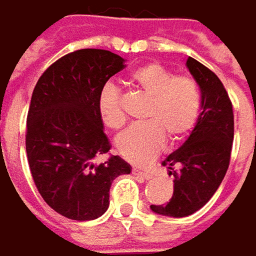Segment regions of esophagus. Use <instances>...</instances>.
<instances>
[{"mask_svg": "<svg viewBox=\"0 0 256 256\" xmlns=\"http://www.w3.org/2000/svg\"><path fill=\"white\" fill-rule=\"evenodd\" d=\"M133 174L142 176V177H145V178H151L152 177V174L150 172H144V170H139V168H133Z\"/></svg>", "mask_w": 256, "mask_h": 256, "instance_id": "esophagus-1", "label": "esophagus"}]
</instances>
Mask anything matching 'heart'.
Instances as JSON below:
<instances>
[{"instance_id": "heart-1", "label": "heart", "mask_w": 256, "mask_h": 256, "mask_svg": "<svg viewBox=\"0 0 256 256\" xmlns=\"http://www.w3.org/2000/svg\"><path fill=\"white\" fill-rule=\"evenodd\" d=\"M136 86L151 100L145 110V123L133 124L116 140L118 154L133 164H146L166 144L184 139L195 128L200 110V92L189 74L174 76L167 67L150 62L132 74ZM98 110L105 126L122 128L126 112L120 89L106 83L100 92Z\"/></svg>"}]
</instances>
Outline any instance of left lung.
<instances>
[{
    "label": "left lung",
    "mask_w": 256,
    "mask_h": 256,
    "mask_svg": "<svg viewBox=\"0 0 256 256\" xmlns=\"http://www.w3.org/2000/svg\"><path fill=\"white\" fill-rule=\"evenodd\" d=\"M188 68L200 88V114L188 140L162 166L174 176L170 202L151 205L156 214L188 217L200 210L217 192L227 173L234 136L233 105L214 72L189 57Z\"/></svg>",
    "instance_id": "obj_1"
}]
</instances>
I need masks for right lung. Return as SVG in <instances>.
Instances as JSON below:
<instances>
[{
    "instance_id": "obj_1",
    "label": "right lung",
    "mask_w": 256,
    "mask_h": 256,
    "mask_svg": "<svg viewBox=\"0 0 256 256\" xmlns=\"http://www.w3.org/2000/svg\"><path fill=\"white\" fill-rule=\"evenodd\" d=\"M124 60L105 50H78L52 62L36 83L26 122V154L44 200L70 220H95L110 188L130 164L117 155L94 164L111 145L98 110L100 92Z\"/></svg>"
}]
</instances>
